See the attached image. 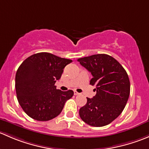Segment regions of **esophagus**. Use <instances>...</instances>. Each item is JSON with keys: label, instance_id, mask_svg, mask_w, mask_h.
I'll use <instances>...</instances> for the list:
<instances>
[{"label": "esophagus", "instance_id": "obj_1", "mask_svg": "<svg viewBox=\"0 0 149 149\" xmlns=\"http://www.w3.org/2000/svg\"><path fill=\"white\" fill-rule=\"evenodd\" d=\"M74 94H75V95H79V94H80V93L77 92L76 91H74Z\"/></svg>", "mask_w": 149, "mask_h": 149}]
</instances>
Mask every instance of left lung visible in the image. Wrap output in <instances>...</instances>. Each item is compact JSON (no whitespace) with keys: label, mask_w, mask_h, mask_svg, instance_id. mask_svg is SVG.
<instances>
[{"label":"left lung","mask_w":149,"mask_h":149,"mask_svg":"<svg viewBox=\"0 0 149 149\" xmlns=\"http://www.w3.org/2000/svg\"><path fill=\"white\" fill-rule=\"evenodd\" d=\"M78 61L92 75L90 84L95 85L97 94L87 97L79 115L84 123L102 127L112 123L122 113L130 95V80L118 61L106 54L79 58Z\"/></svg>","instance_id":"1"}]
</instances>
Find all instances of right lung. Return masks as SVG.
I'll use <instances>...</instances> for the list:
<instances>
[{"label": "right lung", "instance_id": "obj_1", "mask_svg": "<svg viewBox=\"0 0 149 149\" xmlns=\"http://www.w3.org/2000/svg\"><path fill=\"white\" fill-rule=\"evenodd\" d=\"M72 62L49 52H39L26 58L18 68L15 87L23 110L32 119L48 121L62 112L73 91H62L55 86L63 68Z\"/></svg>", "mask_w": 149, "mask_h": 149}]
</instances>
